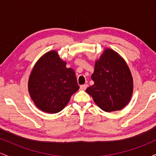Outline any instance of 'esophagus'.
Returning a JSON list of instances; mask_svg holds the SVG:
<instances>
[{"instance_id": "obj_1", "label": "esophagus", "mask_w": 156, "mask_h": 156, "mask_svg": "<svg viewBox=\"0 0 156 156\" xmlns=\"http://www.w3.org/2000/svg\"><path fill=\"white\" fill-rule=\"evenodd\" d=\"M87 87H88V85H87V84H83V85H81L80 86V89H81V90H85L87 88Z\"/></svg>"}]
</instances>
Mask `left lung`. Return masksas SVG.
I'll list each match as a JSON object with an SVG mask.
<instances>
[{"instance_id": "1", "label": "left lung", "mask_w": 156, "mask_h": 156, "mask_svg": "<svg viewBox=\"0 0 156 156\" xmlns=\"http://www.w3.org/2000/svg\"><path fill=\"white\" fill-rule=\"evenodd\" d=\"M94 84L86 89L94 103L106 112L122 109L129 103L133 82L129 67L117 52L106 48L95 62L91 76Z\"/></svg>"}]
</instances>
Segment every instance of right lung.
Returning <instances> with one entry per match:
<instances>
[{"instance_id":"obj_1","label":"right lung","mask_w":156,"mask_h":156,"mask_svg":"<svg viewBox=\"0 0 156 156\" xmlns=\"http://www.w3.org/2000/svg\"><path fill=\"white\" fill-rule=\"evenodd\" d=\"M58 53L51 51L37 61L28 79V92L36 106L42 112H61L79 89L76 73Z\"/></svg>"}]
</instances>
